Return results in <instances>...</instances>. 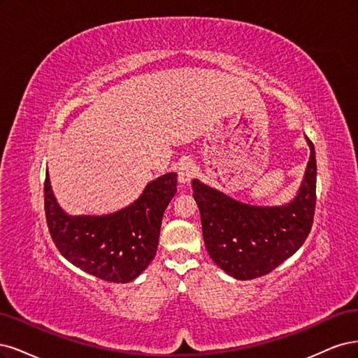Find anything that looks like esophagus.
<instances>
[{"mask_svg": "<svg viewBox=\"0 0 358 358\" xmlns=\"http://www.w3.org/2000/svg\"><path fill=\"white\" fill-rule=\"evenodd\" d=\"M196 172H198V169H196V165H194L193 160H190V159L182 160L180 166H178V169H177L178 181L181 184H190V181L196 176Z\"/></svg>", "mask_w": 358, "mask_h": 358, "instance_id": "esophagus-1", "label": "esophagus"}]
</instances>
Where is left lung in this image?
Returning a JSON list of instances; mask_svg holds the SVG:
<instances>
[{"label": "left lung", "instance_id": "8db88e82", "mask_svg": "<svg viewBox=\"0 0 358 358\" xmlns=\"http://www.w3.org/2000/svg\"><path fill=\"white\" fill-rule=\"evenodd\" d=\"M296 198L282 206L247 205L193 180L206 251L218 268L236 280L272 272L302 247L315 213L317 160L314 144Z\"/></svg>", "mask_w": 358, "mask_h": 358}]
</instances>
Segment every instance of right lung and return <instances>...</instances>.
<instances>
[{
    "label": "right lung",
    "instance_id": "1",
    "mask_svg": "<svg viewBox=\"0 0 358 358\" xmlns=\"http://www.w3.org/2000/svg\"><path fill=\"white\" fill-rule=\"evenodd\" d=\"M177 192V174L150 181L134 203L107 215H70L57 203L49 172L44 210L50 236L74 266L110 282L135 280L156 256L160 224Z\"/></svg>",
    "mask_w": 358,
    "mask_h": 358
}]
</instances>
